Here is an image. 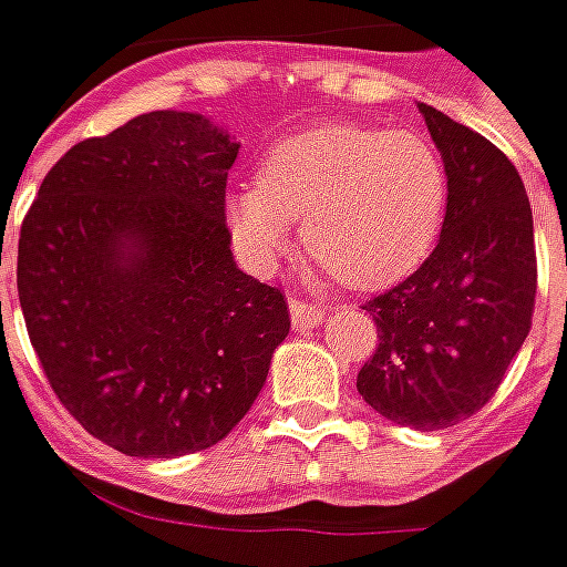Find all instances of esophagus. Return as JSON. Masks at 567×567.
<instances>
[{
  "label": "esophagus",
  "mask_w": 567,
  "mask_h": 567,
  "mask_svg": "<svg viewBox=\"0 0 567 567\" xmlns=\"http://www.w3.org/2000/svg\"><path fill=\"white\" fill-rule=\"evenodd\" d=\"M324 306L316 302H302V299H290V316H293V328H316L318 321H324Z\"/></svg>",
  "instance_id": "34e87169"
}]
</instances>
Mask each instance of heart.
<instances>
[{
	"instance_id": "obj_1",
	"label": "heart",
	"mask_w": 567,
	"mask_h": 567,
	"mask_svg": "<svg viewBox=\"0 0 567 567\" xmlns=\"http://www.w3.org/2000/svg\"><path fill=\"white\" fill-rule=\"evenodd\" d=\"M445 207V164L423 135L338 122L274 144L255 186L227 195V224L251 265L271 268L299 220L318 274L379 290L423 265Z\"/></svg>"
}]
</instances>
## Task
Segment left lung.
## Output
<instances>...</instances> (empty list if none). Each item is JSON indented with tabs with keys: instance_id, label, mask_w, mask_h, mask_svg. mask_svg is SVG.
I'll return each mask as SVG.
<instances>
[{
	"instance_id": "8db88e82",
	"label": "left lung",
	"mask_w": 567,
	"mask_h": 567,
	"mask_svg": "<svg viewBox=\"0 0 567 567\" xmlns=\"http://www.w3.org/2000/svg\"><path fill=\"white\" fill-rule=\"evenodd\" d=\"M442 151L447 210L432 255L362 309L379 347L357 375L391 423L447 429L498 391L534 321V214L514 164L480 132L420 103Z\"/></svg>"
}]
</instances>
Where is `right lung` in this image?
<instances>
[{
    "label": "right lung",
    "instance_id": "right-lung-1",
    "mask_svg": "<svg viewBox=\"0 0 567 567\" xmlns=\"http://www.w3.org/2000/svg\"><path fill=\"white\" fill-rule=\"evenodd\" d=\"M236 154L198 113H144L65 151L24 214L18 299L37 360L78 423L128 457L227 439L290 334L284 293L229 251Z\"/></svg>",
    "mask_w": 567,
    "mask_h": 567
}]
</instances>
